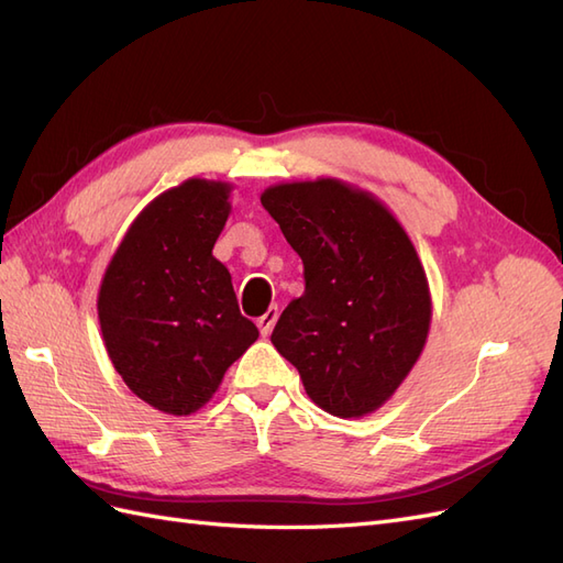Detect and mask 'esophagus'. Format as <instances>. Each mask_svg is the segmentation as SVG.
I'll use <instances>...</instances> for the list:
<instances>
[{
    "mask_svg": "<svg viewBox=\"0 0 563 563\" xmlns=\"http://www.w3.org/2000/svg\"><path fill=\"white\" fill-rule=\"evenodd\" d=\"M277 319H279V308L277 306H269V310L261 319H257V329H261L263 336H269L272 329H275V324H277Z\"/></svg>",
    "mask_w": 563,
    "mask_h": 563,
    "instance_id": "esophagus-1",
    "label": "esophagus"
}]
</instances>
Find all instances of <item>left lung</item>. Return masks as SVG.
I'll return each mask as SVG.
<instances>
[{"label": "left lung", "mask_w": 563, "mask_h": 563, "mask_svg": "<svg viewBox=\"0 0 563 563\" xmlns=\"http://www.w3.org/2000/svg\"><path fill=\"white\" fill-rule=\"evenodd\" d=\"M261 203L306 267V294L288 302L272 343L324 412H376L412 372L431 327L412 239L374 194L333 177L267 187Z\"/></svg>", "instance_id": "obj_1"}]
</instances>
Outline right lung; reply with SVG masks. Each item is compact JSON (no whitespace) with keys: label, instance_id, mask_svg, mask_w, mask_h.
<instances>
[{"label":"right lung","instance_id":"right-lung-1","mask_svg":"<svg viewBox=\"0 0 563 563\" xmlns=\"http://www.w3.org/2000/svg\"><path fill=\"white\" fill-rule=\"evenodd\" d=\"M232 185L191 177L134 218L103 272L97 310L106 353L128 388L165 415L201 409L255 343L232 275L212 246Z\"/></svg>","mask_w":563,"mask_h":563}]
</instances>
